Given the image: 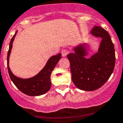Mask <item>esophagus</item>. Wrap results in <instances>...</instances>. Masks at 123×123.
Wrapping results in <instances>:
<instances>
[{"mask_svg":"<svg viewBox=\"0 0 123 123\" xmlns=\"http://www.w3.org/2000/svg\"><path fill=\"white\" fill-rule=\"evenodd\" d=\"M69 54V51H68V49H63L62 51V55L63 56H66L68 54Z\"/></svg>","mask_w":123,"mask_h":123,"instance_id":"1","label":"esophagus"}]
</instances>
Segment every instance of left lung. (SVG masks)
I'll list each match as a JSON object with an SVG mask.
<instances>
[{
  "label": "left lung",
  "mask_w": 123,
  "mask_h": 123,
  "mask_svg": "<svg viewBox=\"0 0 123 123\" xmlns=\"http://www.w3.org/2000/svg\"><path fill=\"white\" fill-rule=\"evenodd\" d=\"M91 32L102 39L97 53L91 58H86V50L81 44L74 48V52L67 55L73 82L79 89L87 91H95L104 85L112 74L115 65V47L108 32L97 25Z\"/></svg>",
  "instance_id": "obj_1"
}]
</instances>
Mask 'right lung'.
<instances>
[{
    "label": "right lung",
    "instance_id": "1",
    "mask_svg": "<svg viewBox=\"0 0 123 123\" xmlns=\"http://www.w3.org/2000/svg\"><path fill=\"white\" fill-rule=\"evenodd\" d=\"M17 33V31H16L15 35L11 39L7 54V67L11 80L19 91L26 95L29 96H38L44 94L50 89L52 84L50 81L51 73L58 61L62 58V54H58V55L50 57L44 68L35 76L28 79H21L15 76L11 71L8 63L13 42Z\"/></svg>",
    "mask_w": 123,
    "mask_h": 123
}]
</instances>
